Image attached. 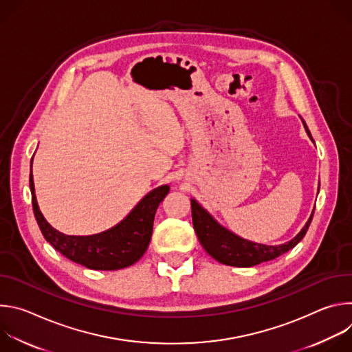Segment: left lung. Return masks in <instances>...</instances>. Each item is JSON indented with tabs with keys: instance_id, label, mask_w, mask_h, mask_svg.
I'll return each instance as SVG.
<instances>
[{
	"instance_id": "1",
	"label": "left lung",
	"mask_w": 352,
	"mask_h": 352,
	"mask_svg": "<svg viewBox=\"0 0 352 352\" xmlns=\"http://www.w3.org/2000/svg\"><path fill=\"white\" fill-rule=\"evenodd\" d=\"M33 156L30 160L29 178L32 205L36 221L47 242L52 243L68 259L91 270H118L136 263L142 258L147 248V231L153 228L156 210L170 192L168 185H162L150 190L139 200L138 205L124 217V220L103 232L93 235H67L56 230L40 212L33 182ZM210 234L209 243L204 245L208 252L219 261V232L212 231Z\"/></svg>"
}]
</instances>
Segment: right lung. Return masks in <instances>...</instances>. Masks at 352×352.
<instances>
[{
    "instance_id": "add662e5",
    "label": "right lung",
    "mask_w": 352,
    "mask_h": 352,
    "mask_svg": "<svg viewBox=\"0 0 352 352\" xmlns=\"http://www.w3.org/2000/svg\"><path fill=\"white\" fill-rule=\"evenodd\" d=\"M309 135V132H308ZM192 206V219L193 220H204L209 221L216 226L219 238H220V249H219V262L227 266H235V267H250L259 265L262 262L273 261L278 258L280 255L288 252L292 249L300 239H302L305 231L302 230L296 236H294L287 243L278 245V246H269L263 243H256L252 241L243 239L238 236L236 234L228 231L227 228H223L213 216L200 206L195 199L190 200ZM308 227V226H307Z\"/></svg>"
}]
</instances>
